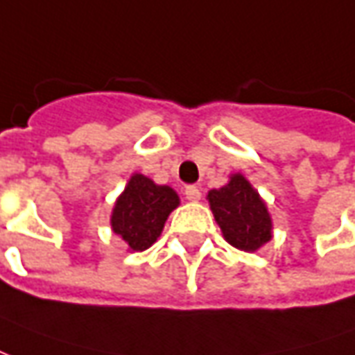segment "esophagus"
Wrapping results in <instances>:
<instances>
[{
	"instance_id": "obj_1",
	"label": "esophagus",
	"mask_w": 355,
	"mask_h": 355,
	"mask_svg": "<svg viewBox=\"0 0 355 355\" xmlns=\"http://www.w3.org/2000/svg\"><path fill=\"white\" fill-rule=\"evenodd\" d=\"M200 189L196 187V185H187L185 187V198L191 200V202H196V200H200Z\"/></svg>"
}]
</instances>
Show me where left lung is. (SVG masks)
Instances as JSON below:
<instances>
[{"instance_id":"left-lung-1","label":"left lung","mask_w":355,"mask_h":355,"mask_svg":"<svg viewBox=\"0 0 355 355\" xmlns=\"http://www.w3.org/2000/svg\"><path fill=\"white\" fill-rule=\"evenodd\" d=\"M208 200L225 240L238 250L255 252L272 236L265 202L244 175L234 174L225 187L209 191Z\"/></svg>"}]
</instances>
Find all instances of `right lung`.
<instances>
[{
	"instance_id": "add662e5",
	"label": "right lung",
	"mask_w": 355,
	"mask_h": 355,
	"mask_svg": "<svg viewBox=\"0 0 355 355\" xmlns=\"http://www.w3.org/2000/svg\"><path fill=\"white\" fill-rule=\"evenodd\" d=\"M178 204L180 198L174 189L134 174L113 208L111 227L132 250L144 252L160 236L170 211Z\"/></svg>"
}]
</instances>
